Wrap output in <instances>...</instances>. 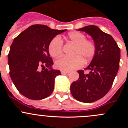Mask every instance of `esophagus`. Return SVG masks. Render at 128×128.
Wrapping results in <instances>:
<instances>
[{
  "mask_svg": "<svg viewBox=\"0 0 128 128\" xmlns=\"http://www.w3.org/2000/svg\"><path fill=\"white\" fill-rule=\"evenodd\" d=\"M60 72H61L62 74H69V71H66V70H62L61 71H60Z\"/></svg>",
  "mask_w": 128,
  "mask_h": 128,
  "instance_id": "34e87169",
  "label": "esophagus"
}]
</instances>
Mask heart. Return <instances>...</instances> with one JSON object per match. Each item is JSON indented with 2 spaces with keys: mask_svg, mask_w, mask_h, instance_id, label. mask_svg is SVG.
<instances>
[{
  "mask_svg": "<svg viewBox=\"0 0 128 128\" xmlns=\"http://www.w3.org/2000/svg\"><path fill=\"white\" fill-rule=\"evenodd\" d=\"M66 38L76 44L72 54L74 56H62L56 60L55 66L57 68L66 71L77 69L86 62L90 61L95 54L96 45L90 40H86V36L78 32H70ZM49 52L54 58L60 56L62 52V41L60 38L56 36L49 44Z\"/></svg>",
  "mask_w": 128,
  "mask_h": 128,
  "instance_id": "b5f03b06",
  "label": "heart"
}]
</instances>
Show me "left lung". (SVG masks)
I'll use <instances>...</instances> for the list:
<instances>
[{
  "instance_id": "left-lung-1",
  "label": "left lung",
  "mask_w": 128,
  "mask_h": 128,
  "mask_svg": "<svg viewBox=\"0 0 128 128\" xmlns=\"http://www.w3.org/2000/svg\"><path fill=\"white\" fill-rule=\"evenodd\" d=\"M92 36L96 45V52L85 70H78L79 78L70 86L75 99L84 103H92L104 97L113 85L120 67V49L109 34L98 26L88 25L77 30Z\"/></svg>"
}]
</instances>
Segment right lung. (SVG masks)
Segmentation results:
<instances>
[{
    "label": "right lung",
    "instance_id": "right-lung-1",
    "mask_svg": "<svg viewBox=\"0 0 128 128\" xmlns=\"http://www.w3.org/2000/svg\"><path fill=\"white\" fill-rule=\"evenodd\" d=\"M65 31L33 24L14 39L8 55L10 76L16 89L25 97L42 100L52 94L55 78L61 74L52 68L49 44L57 34Z\"/></svg>",
    "mask_w": 128,
    "mask_h": 128
}]
</instances>
